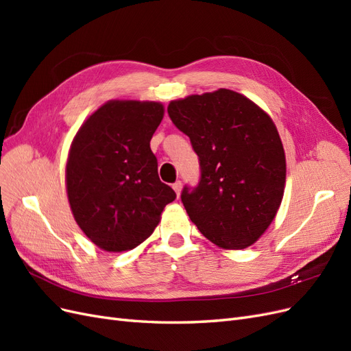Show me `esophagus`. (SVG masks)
Segmentation results:
<instances>
[{
    "instance_id": "1",
    "label": "esophagus",
    "mask_w": 351,
    "mask_h": 351,
    "mask_svg": "<svg viewBox=\"0 0 351 351\" xmlns=\"http://www.w3.org/2000/svg\"><path fill=\"white\" fill-rule=\"evenodd\" d=\"M173 189H174V192L177 193V196H180V193H182V182L177 180V182L173 184Z\"/></svg>"
}]
</instances>
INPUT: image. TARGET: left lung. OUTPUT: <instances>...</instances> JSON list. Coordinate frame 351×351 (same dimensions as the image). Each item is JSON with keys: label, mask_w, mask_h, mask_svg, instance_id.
I'll list each match as a JSON object with an SVG mask.
<instances>
[{"label": "left lung", "mask_w": 351, "mask_h": 351, "mask_svg": "<svg viewBox=\"0 0 351 351\" xmlns=\"http://www.w3.org/2000/svg\"><path fill=\"white\" fill-rule=\"evenodd\" d=\"M168 115L199 156V183L182 192L190 219L222 249L249 247L269 227L284 195L277 127L256 104L230 89L169 102Z\"/></svg>", "instance_id": "left-lung-1"}]
</instances>
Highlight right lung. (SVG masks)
<instances>
[{
  "mask_svg": "<svg viewBox=\"0 0 351 351\" xmlns=\"http://www.w3.org/2000/svg\"><path fill=\"white\" fill-rule=\"evenodd\" d=\"M164 117L159 102L110 101L80 127L66 167L77 226L107 252L149 237L176 192L158 177L151 139Z\"/></svg>",
  "mask_w": 351,
  "mask_h": 351,
  "instance_id": "add662e5",
  "label": "right lung"
}]
</instances>
